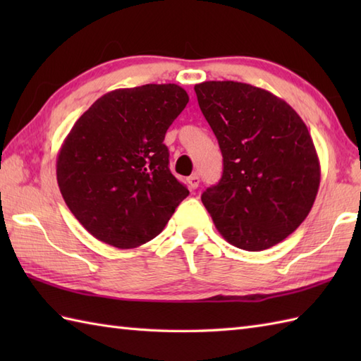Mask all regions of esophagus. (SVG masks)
<instances>
[{"instance_id":"1","label":"esophagus","mask_w":361,"mask_h":361,"mask_svg":"<svg viewBox=\"0 0 361 361\" xmlns=\"http://www.w3.org/2000/svg\"><path fill=\"white\" fill-rule=\"evenodd\" d=\"M198 185H200V176H198L197 173L190 175L189 178H188V186H189V189H197Z\"/></svg>"}]
</instances>
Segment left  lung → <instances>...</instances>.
Returning <instances> with one entry per match:
<instances>
[{
	"label": "left lung",
	"instance_id": "1",
	"mask_svg": "<svg viewBox=\"0 0 361 361\" xmlns=\"http://www.w3.org/2000/svg\"><path fill=\"white\" fill-rule=\"evenodd\" d=\"M216 135L224 173L202 202L234 247L262 251L302 224L319 188V159L307 127L270 91L233 80L194 87Z\"/></svg>",
	"mask_w": 361,
	"mask_h": 361
}]
</instances>
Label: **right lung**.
Here are the masks:
<instances>
[{"mask_svg": "<svg viewBox=\"0 0 361 361\" xmlns=\"http://www.w3.org/2000/svg\"><path fill=\"white\" fill-rule=\"evenodd\" d=\"M189 96L175 83L114 90L73 126L57 157L68 208L97 240L121 250L157 237L189 195L169 169L167 128Z\"/></svg>", "mask_w": 361, "mask_h": 361, "instance_id": "obj_1", "label": "right lung"}]
</instances>
